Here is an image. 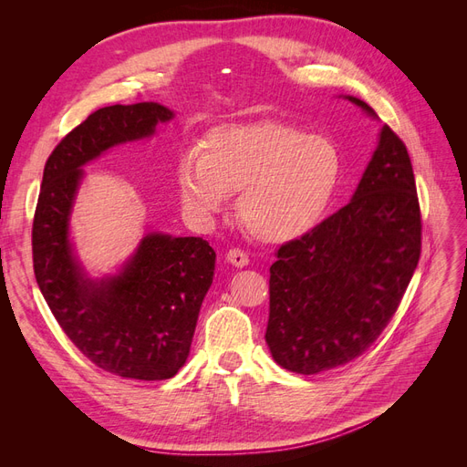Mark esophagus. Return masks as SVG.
<instances>
[{
	"instance_id": "esophagus-1",
	"label": "esophagus",
	"mask_w": 467,
	"mask_h": 467,
	"mask_svg": "<svg viewBox=\"0 0 467 467\" xmlns=\"http://www.w3.org/2000/svg\"><path fill=\"white\" fill-rule=\"evenodd\" d=\"M225 259H228V263H232L237 268L249 265V255H247L245 251H242V249H230L228 251V257H225Z\"/></svg>"
}]
</instances>
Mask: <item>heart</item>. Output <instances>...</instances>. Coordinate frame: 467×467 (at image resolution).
I'll list each match as a JSON object with an SVG mask.
<instances>
[{"label": "heart", "instance_id": "heart-1", "mask_svg": "<svg viewBox=\"0 0 467 467\" xmlns=\"http://www.w3.org/2000/svg\"><path fill=\"white\" fill-rule=\"evenodd\" d=\"M343 160L329 138L280 120L210 130L202 150L179 160L181 199L202 220L239 196V216L265 244H288L312 232L341 185Z\"/></svg>", "mask_w": 467, "mask_h": 467}]
</instances>
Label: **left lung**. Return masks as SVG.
<instances>
[{"label": "left lung", "mask_w": 467, "mask_h": 467, "mask_svg": "<svg viewBox=\"0 0 467 467\" xmlns=\"http://www.w3.org/2000/svg\"><path fill=\"white\" fill-rule=\"evenodd\" d=\"M347 99L376 117L360 99ZM420 228L413 165L386 124L352 201L276 251L265 333L276 364L317 374L368 350L411 282Z\"/></svg>", "instance_id": "left-lung-1"}]
</instances>
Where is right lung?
I'll list each match as a JSON object with an SVG mask.
<instances>
[{
    "mask_svg": "<svg viewBox=\"0 0 467 467\" xmlns=\"http://www.w3.org/2000/svg\"><path fill=\"white\" fill-rule=\"evenodd\" d=\"M171 119L158 103L91 112L47 160L33 220L35 278L62 331L99 368L148 381L173 378L187 362L214 249L202 237L151 232L117 276L91 280L74 255L67 222L83 165Z\"/></svg>",
    "mask_w": 467,
    "mask_h": 467,
    "instance_id": "obj_1",
    "label": "right lung"
}]
</instances>
